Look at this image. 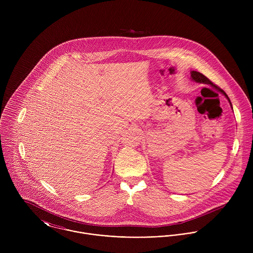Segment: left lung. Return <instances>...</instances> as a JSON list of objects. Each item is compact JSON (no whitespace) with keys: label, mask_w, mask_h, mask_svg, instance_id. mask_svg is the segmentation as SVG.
<instances>
[{"label":"left lung","mask_w":253,"mask_h":253,"mask_svg":"<svg viewBox=\"0 0 253 253\" xmlns=\"http://www.w3.org/2000/svg\"><path fill=\"white\" fill-rule=\"evenodd\" d=\"M191 79H192V81H194V82H196V83L211 84L213 88H215L219 92H221V93L228 99V101H229V103H230V105H231V107H232V103H231V101H230V98H229L228 95L225 93V91L222 90L221 88H219L213 83H211L205 75H203L202 73L197 72V71H191ZM232 109H233V107H232Z\"/></svg>","instance_id":"8db88e82"}]
</instances>
